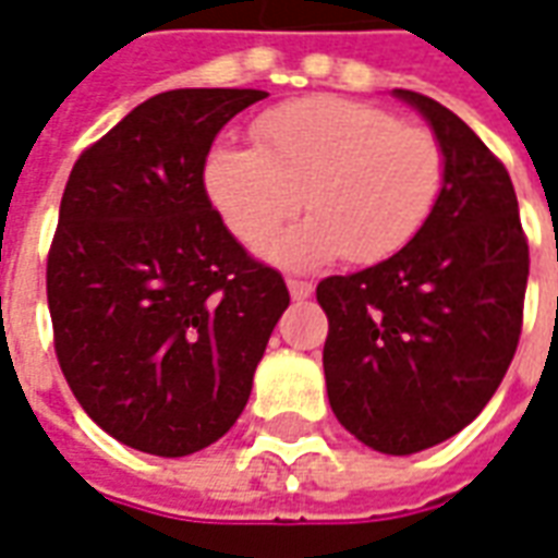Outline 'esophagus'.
Listing matches in <instances>:
<instances>
[{"mask_svg":"<svg viewBox=\"0 0 558 558\" xmlns=\"http://www.w3.org/2000/svg\"><path fill=\"white\" fill-rule=\"evenodd\" d=\"M288 291H291L294 300H308L315 294V284L306 282V279H288Z\"/></svg>","mask_w":558,"mask_h":558,"instance_id":"obj_1","label":"esophagus"}]
</instances>
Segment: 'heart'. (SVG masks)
Wrapping results in <instances>:
<instances>
[{"mask_svg": "<svg viewBox=\"0 0 558 558\" xmlns=\"http://www.w3.org/2000/svg\"><path fill=\"white\" fill-rule=\"evenodd\" d=\"M258 148L217 145L205 186L226 226L262 246L284 219L315 210L267 243L284 267L392 258L425 229L440 202L446 157L434 133L389 109L336 95L300 97L255 121Z\"/></svg>", "mask_w": 558, "mask_h": 558, "instance_id": "heart-1", "label": "heart"}]
</instances>
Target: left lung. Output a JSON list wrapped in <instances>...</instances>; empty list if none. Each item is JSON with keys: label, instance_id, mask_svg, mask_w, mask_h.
<instances>
[{"label": "left lung", "instance_id": "left-lung-1", "mask_svg": "<svg viewBox=\"0 0 558 558\" xmlns=\"http://www.w3.org/2000/svg\"><path fill=\"white\" fill-rule=\"evenodd\" d=\"M392 95L428 121L446 157L425 229L386 262L318 284L329 408L384 454H413L473 422L514 360L530 276L506 166L437 100Z\"/></svg>", "mask_w": 558, "mask_h": 558}]
</instances>
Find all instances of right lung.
I'll use <instances>...</instances> for the list:
<instances>
[{
	"instance_id": "1",
	"label": "right lung",
	"mask_w": 558,
	"mask_h": 558,
	"mask_svg": "<svg viewBox=\"0 0 558 558\" xmlns=\"http://www.w3.org/2000/svg\"><path fill=\"white\" fill-rule=\"evenodd\" d=\"M258 88H174L83 150L47 258L56 356L130 449L184 458L238 422L284 279L246 255L205 190L207 150Z\"/></svg>"
}]
</instances>
